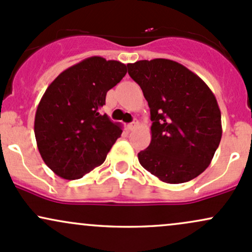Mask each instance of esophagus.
<instances>
[{"mask_svg":"<svg viewBox=\"0 0 252 252\" xmlns=\"http://www.w3.org/2000/svg\"><path fill=\"white\" fill-rule=\"evenodd\" d=\"M137 121H133V123H131V124H128V125H127V128L129 129V131H132V129H134V127L137 126Z\"/></svg>","mask_w":252,"mask_h":252,"instance_id":"obj_1","label":"esophagus"}]
</instances>
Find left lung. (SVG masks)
Segmentation results:
<instances>
[{"label":"left lung","mask_w":252,"mask_h":252,"mask_svg":"<svg viewBox=\"0 0 252 252\" xmlns=\"http://www.w3.org/2000/svg\"><path fill=\"white\" fill-rule=\"evenodd\" d=\"M151 114V143L138 154L144 169L177 185L199 176L221 139V113L207 84L185 65L156 58L127 64Z\"/></svg>","instance_id":"8db88e82"}]
</instances>
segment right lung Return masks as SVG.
<instances>
[{
	"label": "right lung",
	"mask_w": 252,
	"mask_h": 252,
	"mask_svg": "<svg viewBox=\"0 0 252 252\" xmlns=\"http://www.w3.org/2000/svg\"><path fill=\"white\" fill-rule=\"evenodd\" d=\"M126 65L89 57L59 73L38 104L34 134L45 164L65 180H77L106 159L123 133L100 109L106 94L126 75Z\"/></svg>",
	"instance_id": "add662e5"
}]
</instances>
